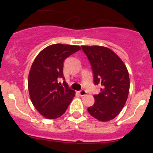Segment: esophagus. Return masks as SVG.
<instances>
[{
    "label": "esophagus",
    "mask_w": 153,
    "mask_h": 153,
    "mask_svg": "<svg viewBox=\"0 0 153 153\" xmlns=\"http://www.w3.org/2000/svg\"><path fill=\"white\" fill-rule=\"evenodd\" d=\"M78 92H79V95H81V96H84L86 94V91L84 90V89H81V90H80Z\"/></svg>",
    "instance_id": "1"
}]
</instances>
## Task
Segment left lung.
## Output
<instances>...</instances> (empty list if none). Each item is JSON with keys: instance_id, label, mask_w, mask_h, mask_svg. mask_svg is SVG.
<instances>
[{"instance_id": "obj_1", "label": "left lung", "mask_w": 153, "mask_h": 153, "mask_svg": "<svg viewBox=\"0 0 153 153\" xmlns=\"http://www.w3.org/2000/svg\"><path fill=\"white\" fill-rule=\"evenodd\" d=\"M81 47L92 67L94 84L101 86V92L94 95L95 104L87 110L98 121H110L120 113L127 100L129 91L127 69L121 58L108 48Z\"/></svg>"}]
</instances>
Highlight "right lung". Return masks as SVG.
I'll use <instances>...</instances> for the list:
<instances>
[{
	"label": "right lung",
	"instance_id": "right-lung-1",
	"mask_svg": "<svg viewBox=\"0 0 153 153\" xmlns=\"http://www.w3.org/2000/svg\"><path fill=\"white\" fill-rule=\"evenodd\" d=\"M80 49L79 46L50 45L38 54L31 67L28 79L31 101L39 113L48 119L61 116L75 96V91L65 81L63 86L58 80H64V60Z\"/></svg>",
	"mask_w": 153,
	"mask_h": 153
}]
</instances>
